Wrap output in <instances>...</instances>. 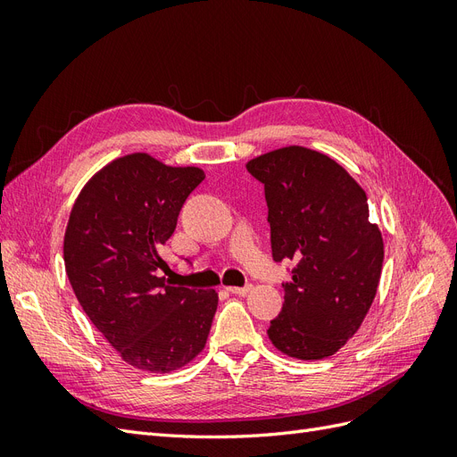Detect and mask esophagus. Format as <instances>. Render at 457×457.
<instances>
[{"label": "esophagus", "mask_w": 457, "mask_h": 457, "mask_svg": "<svg viewBox=\"0 0 457 457\" xmlns=\"http://www.w3.org/2000/svg\"><path fill=\"white\" fill-rule=\"evenodd\" d=\"M250 289H252V286L250 284H247V286H228L227 287V292H230V294H234V295H245L247 292H250Z\"/></svg>", "instance_id": "34e87169"}]
</instances>
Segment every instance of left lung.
Listing matches in <instances>:
<instances>
[{
    "label": "left lung",
    "mask_w": 457,
    "mask_h": 457,
    "mask_svg": "<svg viewBox=\"0 0 457 457\" xmlns=\"http://www.w3.org/2000/svg\"><path fill=\"white\" fill-rule=\"evenodd\" d=\"M245 168L265 185L274 261H297L269 339L287 356L322 361L356 334L379 286L383 238L366 192L305 146L267 152Z\"/></svg>",
    "instance_id": "obj_1"
}]
</instances>
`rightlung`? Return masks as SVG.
<instances>
[{
  "label": "right lung",
  "mask_w": 457,
  "mask_h": 457,
  "mask_svg": "<svg viewBox=\"0 0 457 457\" xmlns=\"http://www.w3.org/2000/svg\"><path fill=\"white\" fill-rule=\"evenodd\" d=\"M200 168H173L145 152L96 171L74 202L64 267L81 309L129 366L170 373L202 353L219 295L165 284L162 250Z\"/></svg>",
  "instance_id": "add662e5"
}]
</instances>
